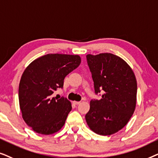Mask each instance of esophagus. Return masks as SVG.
<instances>
[{"label": "esophagus", "mask_w": 158, "mask_h": 158, "mask_svg": "<svg viewBox=\"0 0 158 158\" xmlns=\"http://www.w3.org/2000/svg\"><path fill=\"white\" fill-rule=\"evenodd\" d=\"M81 102H79V101H73V103L75 104V105H79L80 104Z\"/></svg>", "instance_id": "obj_1"}]
</instances>
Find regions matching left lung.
<instances>
[{"label": "left lung", "mask_w": 158, "mask_h": 158, "mask_svg": "<svg viewBox=\"0 0 158 158\" xmlns=\"http://www.w3.org/2000/svg\"><path fill=\"white\" fill-rule=\"evenodd\" d=\"M95 93L103 90L100 100L90 101L85 119L89 129L108 136L123 129L134 114L137 84L131 67L114 54L87 55Z\"/></svg>", "instance_id": "8db88e82"}]
</instances>
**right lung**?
Returning a JSON list of instances; mask_svg holds the SVG:
<instances>
[{"label":"right lung","instance_id":"obj_1","mask_svg":"<svg viewBox=\"0 0 158 158\" xmlns=\"http://www.w3.org/2000/svg\"><path fill=\"white\" fill-rule=\"evenodd\" d=\"M81 64L78 55L50 53L34 60L25 69L19 87L22 118L36 133L50 135L61 129L71 110L66 98L52 96L63 88L65 77Z\"/></svg>","mask_w":158,"mask_h":158}]
</instances>
